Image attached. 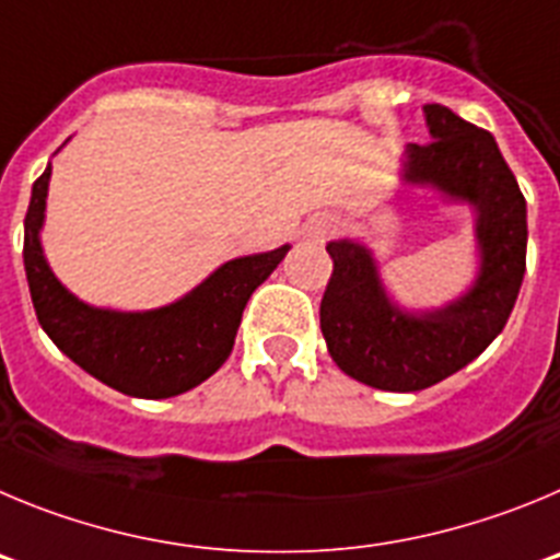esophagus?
I'll use <instances>...</instances> for the list:
<instances>
[{
	"instance_id": "1",
	"label": "esophagus",
	"mask_w": 560,
	"mask_h": 560,
	"mask_svg": "<svg viewBox=\"0 0 560 560\" xmlns=\"http://www.w3.org/2000/svg\"><path fill=\"white\" fill-rule=\"evenodd\" d=\"M335 229L337 225L331 218H315L306 225V236H312V240H324V236H329Z\"/></svg>"
}]
</instances>
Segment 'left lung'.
Segmentation results:
<instances>
[{"label": "left lung", "instance_id": "left-lung-1", "mask_svg": "<svg viewBox=\"0 0 560 560\" xmlns=\"http://www.w3.org/2000/svg\"><path fill=\"white\" fill-rule=\"evenodd\" d=\"M432 142L410 144L405 180L432 186L477 211L480 273L466 295L432 312L390 304L371 250L329 243L335 268L320 301V331L342 374L380 390L412 393L480 357L505 329L525 279L527 203L488 130L446 105H424Z\"/></svg>", "mask_w": 560, "mask_h": 560}]
</instances>
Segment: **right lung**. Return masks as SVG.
Listing matches in <instances>:
<instances>
[{
	"label": "right lung",
	"mask_w": 560,
	"mask_h": 560,
	"mask_svg": "<svg viewBox=\"0 0 560 560\" xmlns=\"http://www.w3.org/2000/svg\"><path fill=\"white\" fill-rule=\"evenodd\" d=\"M52 167L33 184L24 218V270L38 324L85 374L136 399H170L209 380L234 349L250 292L268 279L290 245L225 261L184 299L150 312L97 310L55 279L42 250Z\"/></svg>",
	"instance_id": "add662e5"
}]
</instances>
